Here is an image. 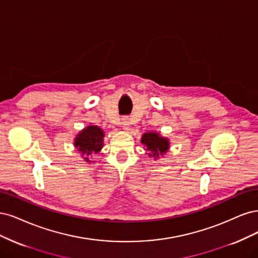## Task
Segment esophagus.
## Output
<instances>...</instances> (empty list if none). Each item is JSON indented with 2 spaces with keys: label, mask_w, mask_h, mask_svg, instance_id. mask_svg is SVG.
<instances>
[{
  "label": "esophagus",
  "mask_w": 258,
  "mask_h": 258,
  "mask_svg": "<svg viewBox=\"0 0 258 258\" xmlns=\"http://www.w3.org/2000/svg\"><path fill=\"white\" fill-rule=\"evenodd\" d=\"M130 118L128 117H123L122 120H121V125L123 126V128L127 130L128 126H130Z\"/></svg>",
  "instance_id": "obj_1"
}]
</instances>
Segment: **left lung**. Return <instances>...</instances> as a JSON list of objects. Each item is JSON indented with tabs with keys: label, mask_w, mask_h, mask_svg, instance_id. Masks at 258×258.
Listing matches in <instances>:
<instances>
[{
	"label": "left lung",
	"mask_w": 258,
	"mask_h": 258,
	"mask_svg": "<svg viewBox=\"0 0 258 258\" xmlns=\"http://www.w3.org/2000/svg\"><path fill=\"white\" fill-rule=\"evenodd\" d=\"M141 143L147 146L148 151L152 152V154H149L150 156H159L160 154H163L167 151L169 148L168 140L161 137L159 134L153 132L144 134L143 138H141Z\"/></svg>",
	"instance_id": "left-lung-1"
}]
</instances>
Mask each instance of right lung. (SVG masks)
<instances>
[{
    "instance_id": "right-lung-1",
    "label": "right lung",
    "mask_w": 258,
    "mask_h": 258,
    "mask_svg": "<svg viewBox=\"0 0 258 258\" xmlns=\"http://www.w3.org/2000/svg\"><path fill=\"white\" fill-rule=\"evenodd\" d=\"M104 132L95 125H90L82 131L75 139V147L82 154L98 153L103 147ZM88 160V157H86ZM89 161V160H88Z\"/></svg>"
}]
</instances>
